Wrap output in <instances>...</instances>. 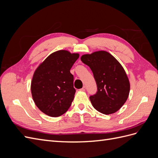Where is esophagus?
Here are the masks:
<instances>
[{"instance_id":"obj_1","label":"esophagus","mask_w":158,"mask_h":158,"mask_svg":"<svg viewBox=\"0 0 158 158\" xmlns=\"http://www.w3.org/2000/svg\"><path fill=\"white\" fill-rule=\"evenodd\" d=\"M80 90V91H83V92H84V91L85 90V86H84L82 88H81Z\"/></svg>"}]
</instances>
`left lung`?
I'll return each mask as SVG.
<instances>
[{"label":"left lung","mask_w":158,"mask_h":158,"mask_svg":"<svg viewBox=\"0 0 158 158\" xmlns=\"http://www.w3.org/2000/svg\"><path fill=\"white\" fill-rule=\"evenodd\" d=\"M81 60L92 70L97 84V93L89 97L93 107L105 114L117 112L130 92V82L122 65L105 51L83 55Z\"/></svg>","instance_id":"1"}]
</instances>
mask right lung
Instances as JSON below:
<instances>
[{
	"label": "right lung",
	"instance_id": "right-lung-1",
	"mask_svg": "<svg viewBox=\"0 0 158 158\" xmlns=\"http://www.w3.org/2000/svg\"><path fill=\"white\" fill-rule=\"evenodd\" d=\"M78 57V53L57 51L47 56L35 70L31 83L33 100L47 115L59 117L70 107L76 89L70 70Z\"/></svg>",
	"mask_w": 158,
	"mask_h": 158
}]
</instances>
